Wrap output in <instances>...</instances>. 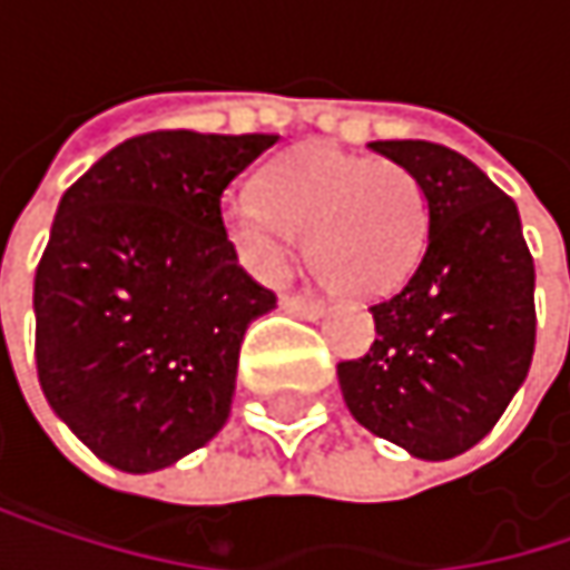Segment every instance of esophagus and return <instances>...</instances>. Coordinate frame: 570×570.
<instances>
[{
    "instance_id": "obj_1",
    "label": "esophagus",
    "mask_w": 570,
    "mask_h": 570,
    "mask_svg": "<svg viewBox=\"0 0 570 570\" xmlns=\"http://www.w3.org/2000/svg\"><path fill=\"white\" fill-rule=\"evenodd\" d=\"M281 309L293 313V316H303V320H320L323 316V306L313 303V299H303V296H281Z\"/></svg>"
}]
</instances>
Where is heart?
Here are the masks:
<instances>
[{"mask_svg": "<svg viewBox=\"0 0 570 570\" xmlns=\"http://www.w3.org/2000/svg\"><path fill=\"white\" fill-rule=\"evenodd\" d=\"M240 257L274 277L286 237H306V264L343 299H380L405 284L422 257L429 207L419 177L333 145H296L274 158L257 194L224 204Z\"/></svg>", "mask_w": 570, "mask_h": 570, "instance_id": "obj_1", "label": "heart"}]
</instances>
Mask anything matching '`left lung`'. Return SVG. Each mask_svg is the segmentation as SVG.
I'll use <instances>...</instances> for the list:
<instances>
[{"label": "left lung", "instance_id": "8db88e82", "mask_svg": "<svg viewBox=\"0 0 570 570\" xmlns=\"http://www.w3.org/2000/svg\"><path fill=\"white\" fill-rule=\"evenodd\" d=\"M419 177L429 240L415 274L370 306L376 340L336 366L353 419L415 459H455L482 442L528 376L534 264L514 200L452 148L373 141Z\"/></svg>", "mask_w": 570, "mask_h": 570}]
</instances>
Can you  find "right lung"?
<instances>
[{
    "label": "right lung",
    "instance_id": "right-lung-1",
    "mask_svg": "<svg viewBox=\"0 0 570 570\" xmlns=\"http://www.w3.org/2000/svg\"><path fill=\"white\" fill-rule=\"evenodd\" d=\"M277 135L151 131L58 200L36 271V366L58 419L145 475L227 422L247 326L277 306L237 264L224 190Z\"/></svg>",
    "mask_w": 570,
    "mask_h": 570
}]
</instances>
